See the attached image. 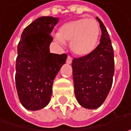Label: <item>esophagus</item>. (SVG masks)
<instances>
[{"instance_id": "esophagus-1", "label": "esophagus", "mask_w": 131, "mask_h": 131, "mask_svg": "<svg viewBox=\"0 0 131 131\" xmlns=\"http://www.w3.org/2000/svg\"><path fill=\"white\" fill-rule=\"evenodd\" d=\"M66 63H68V64H71V63H72V58L70 57V56H68L67 60H66Z\"/></svg>"}]
</instances>
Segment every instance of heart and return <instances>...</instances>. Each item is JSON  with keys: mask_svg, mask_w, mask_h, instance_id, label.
Wrapping results in <instances>:
<instances>
[{"mask_svg": "<svg viewBox=\"0 0 131 131\" xmlns=\"http://www.w3.org/2000/svg\"><path fill=\"white\" fill-rule=\"evenodd\" d=\"M100 35L99 23L94 19H77L62 25L59 33L54 35L58 43L70 41V48L74 54L83 56L93 52Z\"/></svg>", "mask_w": 131, "mask_h": 131, "instance_id": "obj_1", "label": "heart"}]
</instances>
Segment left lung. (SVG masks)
Segmentation results:
<instances>
[{
    "label": "left lung",
    "instance_id": "1",
    "mask_svg": "<svg viewBox=\"0 0 131 131\" xmlns=\"http://www.w3.org/2000/svg\"><path fill=\"white\" fill-rule=\"evenodd\" d=\"M102 32L100 43L93 52L72 62L74 93L84 108L94 109L102 105L113 82L114 50L107 30L96 17Z\"/></svg>",
    "mask_w": 131,
    "mask_h": 131
}]
</instances>
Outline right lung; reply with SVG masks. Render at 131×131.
<instances>
[{
  "instance_id": "add662e5",
  "label": "right lung",
  "mask_w": 131,
  "mask_h": 131,
  "mask_svg": "<svg viewBox=\"0 0 131 131\" xmlns=\"http://www.w3.org/2000/svg\"><path fill=\"white\" fill-rule=\"evenodd\" d=\"M59 18L41 17L24 29L18 43L15 82L19 99L28 110L47 106L52 92L53 81L65 64L66 54L49 52L50 36Z\"/></svg>"
}]
</instances>
